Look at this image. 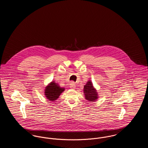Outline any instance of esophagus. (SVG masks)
I'll return each mask as SVG.
<instances>
[{
	"instance_id": "obj_1",
	"label": "esophagus",
	"mask_w": 148,
	"mask_h": 148,
	"mask_svg": "<svg viewBox=\"0 0 148 148\" xmlns=\"http://www.w3.org/2000/svg\"><path fill=\"white\" fill-rule=\"evenodd\" d=\"M75 85L74 84V83H71V84H70V88H71V89H74L75 88Z\"/></svg>"
}]
</instances>
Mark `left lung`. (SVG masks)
Wrapping results in <instances>:
<instances>
[{
	"mask_svg": "<svg viewBox=\"0 0 148 148\" xmlns=\"http://www.w3.org/2000/svg\"><path fill=\"white\" fill-rule=\"evenodd\" d=\"M84 92L85 98L89 101H94L98 98V94L97 90L94 88L92 82L89 81L84 85Z\"/></svg>",
	"mask_w": 148,
	"mask_h": 148,
	"instance_id": "1",
	"label": "left lung"
}]
</instances>
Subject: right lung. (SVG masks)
<instances>
[{"mask_svg":"<svg viewBox=\"0 0 148 148\" xmlns=\"http://www.w3.org/2000/svg\"><path fill=\"white\" fill-rule=\"evenodd\" d=\"M64 90V88H62L55 82H52L49 85L47 86L45 89V95L50 101H53L58 98L60 94Z\"/></svg>","mask_w":148,"mask_h":148,"instance_id":"1","label":"right lung"}]
</instances>
